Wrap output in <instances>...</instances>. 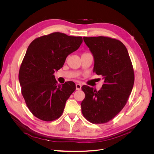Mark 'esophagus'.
<instances>
[{
	"mask_svg": "<svg viewBox=\"0 0 154 154\" xmlns=\"http://www.w3.org/2000/svg\"><path fill=\"white\" fill-rule=\"evenodd\" d=\"M75 87H76V90L77 91H79L81 89V85H80V84H76L75 85Z\"/></svg>",
	"mask_w": 154,
	"mask_h": 154,
	"instance_id": "obj_1",
	"label": "esophagus"
}]
</instances>
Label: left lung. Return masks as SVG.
I'll use <instances>...</instances> for the list:
<instances>
[{
	"label": "left lung",
	"mask_w": 154,
	"mask_h": 154,
	"mask_svg": "<svg viewBox=\"0 0 154 154\" xmlns=\"http://www.w3.org/2000/svg\"><path fill=\"white\" fill-rule=\"evenodd\" d=\"M83 38L94 57V72L103 77L104 83L99 91L82 87L85 95L82 112L91 123H106L122 110L132 91V62L127 48L119 40L102 36Z\"/></svg>",
	"instance_id": "obj_1"
}]
</instances>
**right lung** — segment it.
<instances>
[{"label": "right lung", "instance_id": "1", "mask_svg": "<svg viewBox=\"0 0 154 154\" xmlns=\"http://www.w3.org/2000/svg\"><path fill=\"white\" fill-rule=\"evenodd\" d=\"M82 37L54 32L38 37L27 48L19 73L23 97L32 114L44 121L62 114L66 102L75 90L74 82L57 84L54 75L67 57L82 43Z\"/></svg>", "mask_w": 154, "mask_h": 154}]
</instances>
